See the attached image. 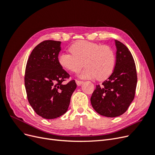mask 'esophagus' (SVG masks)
I'll use <instances>...</instances> for the list:
<instances>
[{
  "mask_svg": "<svg viewBox=\"0 0 155 155\" xmlns=\"http://www.w3.org/2000/svg\"><path fill=\"white\" fill-rule=\"evenodd\" d=\"M76 84H77L78 86H80L81 84L83 83V81H80V80H76Z\"/></svg>",
  "mask_w": 155,
  "mask_h": 155,
  "instance_id": "esophagus-1",
  "label": "esophagus"
}]
</instances>
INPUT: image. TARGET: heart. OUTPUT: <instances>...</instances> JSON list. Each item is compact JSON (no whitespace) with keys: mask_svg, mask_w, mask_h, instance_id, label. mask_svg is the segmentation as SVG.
Returning <instances> with one entry per match:
<instances>
[{"mask_svg":"<svg viewBox=\"0 0 155 155\" xmlns=\"http://www.w3.org/2000/svg\"><path fill=\"white\" fill-rule=\"evenodd\" d=\"M70 53H61L58 56L59 64L72 72L79 73L81 78H95L100 81L109 78L115 67L116 58L113 50L107 45L79 41L70 47Z\"/></svg>","mask_w":155,"mask_h":155,"instance_id":"b5f03b06","label":"heart"}]
</instances>
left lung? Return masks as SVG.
<instances>
[{
    "label": "left lung",
    "mask_w": 155,
    "mask_h": 155,
    "mask_svg": "<svg viewBox=\"0 0 155 155\" xmlns=\"http://www.w3.org/2000/svg\"><path fill=\"white\" fill-rule=\"evenodd\" d=\"M116 61L112 74L101 85H96L91 98L98 114L109 118L123 114L134 100L137 74L133 57L127 46L115 40Z\"/></svg>",
    "instance_id": "8db88e82"
}]
</instances>
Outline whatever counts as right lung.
<instances>
[{
    "instance_id": "obj_1",
    "label": "right lung",
    "mask_w": 155,
    "mask_h": 155,
    "mask_svg": "<svg viewBox=\"0 0 155 155\" xmlns=\"http://www.w3.org/2000/svg\"><path fill=\"white\" fill-rule=\"evenodd\" d=\"M61 43L52 40L41 42L32 50L26 67L28 100L36 114L45 119L63 115L77 87L74 80L63 83L70 75L58 62Z\"/></svg>"
}]
</instances>
